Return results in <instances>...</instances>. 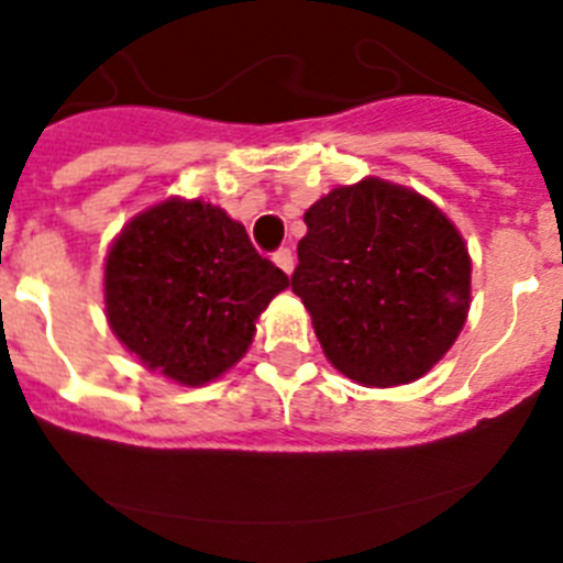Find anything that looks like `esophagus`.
Wrapping results in <instances>:
<instances>
[{
  "label": "esophagus",
  "mask_w": 563,
  "mask_h": 563,
  "mask_svg": "<svg viewBox=\"0 0 563 563\" xmlns=\"http://www.w3.org/2000/svg\"><path fill=\"white\" fill-rule=\"evenodd\" d=\"M273 262H276V265L282 267L287 276H290V273H292V251H290V247H278L276 254H273Z\"/></svg>",
  "instance_id": "obj_1"
}]
</instances>
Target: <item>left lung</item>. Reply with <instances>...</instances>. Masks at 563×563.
Wrapping results in <instances>:
<instances>
[{
  "mask_svg": "<svg viewBox=\"0 0 563 563\" xmlns=\"http://www.w3.org/2000/svg\"><path fill=\"white\" fill-rule=\"evenodd\" d=\"M303 223L290 282L329 363L371 388L424 376L466 323L472 262L455 225L379 178L332 189Z\"/></svg>",
  "mask_w": 563,
  "mask_h": 563,
  "instance_id": "left-lung-1",
  "label": "left lung"
}]
</instances>
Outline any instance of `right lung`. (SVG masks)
<instances>
[{
	"mask_svg": "<svg viewBox=\"0 0 563 563\" xmlns=\"http://www.w3.org/2000/svg\"><path fill=\"white\" fill-rule=\"evenodd\" d=\"M287 285L223 209L167 200L133 218L108 251L106 312L147 368L203 385L247 352L256 318Z\"/></svg>",
	"mask_w": 563,
	"mask_h": 563,
	"instance_id": "1",
	"label": "right lung"
}]
</instances>
